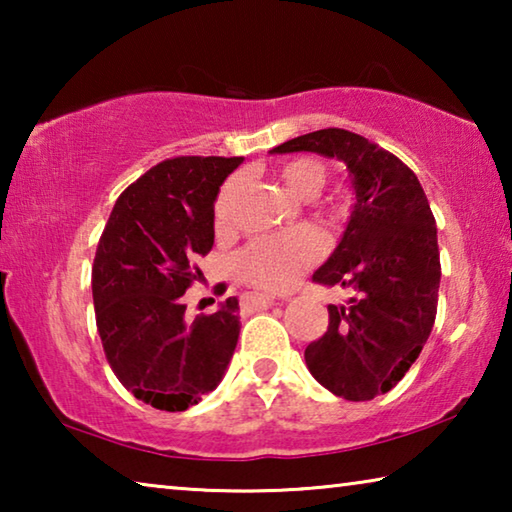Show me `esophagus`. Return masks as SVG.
I'll use <instances>...</instances> for the list:
<instances>
[{
	"label": "esophagus",
	"instance_id": "esophagus-1",
	"mask_svg": "<svg viewBox=\"0 0 512 512\" xmlns=\"http://www.w3.org/2000/svg\"><path fill=\"white\" fill-rule=\"evenodd\" d=\"M273 300L275 296H268V293H246V296L241 298V307L246 311H259V309H266Z\"/></svg>",
	"mask_w": 512,
	"mask_h": 512
}]
</instances>
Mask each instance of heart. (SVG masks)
<instances>
[{
  "label": "heart",
  "mask_w": 512,
  "mask_h": 512,
  "mask_svg": "<svg viewBox=\"0 0 512 512\" xmlns=\"http://www.w3.org/2000/svg\"><path fill=\"white\" fill-rule=\"evenodd\" d=\"M277 178L282 180L291 194L298 198H311L323 189L327 180V167L323 160L300 155L284 160L275 167ZM244 180L230 176L221 185L214 198V228L216 232H230L235 228L237 203ZM311 210L320 221L336 225L343 219V207L334 201L311 203ZM325 241L314 228H298L282 235L257 237L241 250L235 259V271L246 284L262 291H284L298 282V277L323 257Z\"/></svg>",
  "instance_id": "heart-1"
}]
</instances>
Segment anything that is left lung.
<instances>
[{"instance_id": "1", "label": "left lung", "mask_w": 512, "mask_h": 512, "mask_svg": "<svg viewBox=\"0 0 512 512\" xmlns=\"http://www.w3.org/2000/svg\"><path fill=\"white\" fill-rule=\"evenodd\" d=\"M345 162L357 203L316 282L357 289L348 307L329 305V325L305 350L329 393L372 400L397 386L427 343L438 309L436 219L415 173L391 151L345 128H323L275 146Z\"/></svg>"}]
</instances>
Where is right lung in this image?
I'll return each instance as SVG.
<instances>
[{
    "instance_id": "right-lung-1",
    "label": "right lung",
    "mask_w": 512,
    "mask_h": 512,
    "mask_svg": "<svg viewBox=\"0 0 512 512\" xmlns=\"http://www.w3.org/2000/svg\"><path fill=\"white\" fill-rule=\"evenodd\" d=\"M244 158L180 155L128 185L112 207L92 264L103 352L137 400L185 411L223 379L239 339V300L185 318V291L214 246V198Z\"/></svg>"
}]
</instances>
